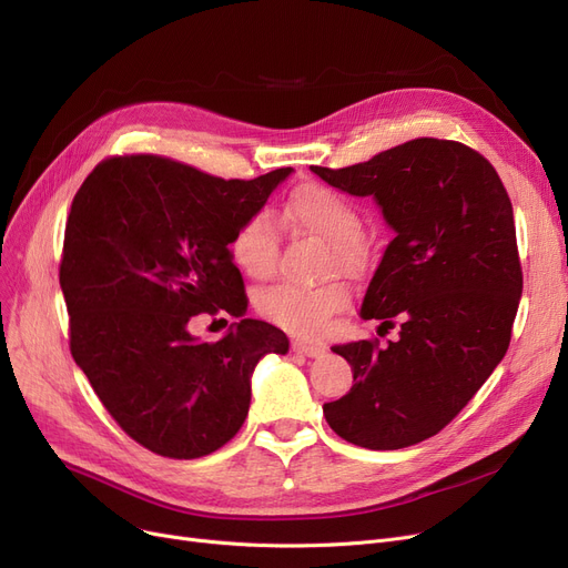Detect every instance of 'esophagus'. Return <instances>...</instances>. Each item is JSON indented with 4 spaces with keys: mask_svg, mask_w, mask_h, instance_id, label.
Listing matches in <instances>:
<instances>
[{
    "mask_svg": "<svg viewBox=\"0 0 568 568\" xmlns=\"http://www.w3.org/2000/svg\"><path fill=\"white\" fill-rule=\"evenodd\" d=\"M292 351L297 355H304V357H320L325 353L323 345L308 343V341H292Z\"/></svg>",
    "mask_w": 568,
    "mask_h": 568,
    "instance_id": "34e87169",
    "label": "esophagus"
}]
</instances>
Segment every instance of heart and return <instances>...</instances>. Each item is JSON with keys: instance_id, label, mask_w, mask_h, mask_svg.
Returning <instances> with one entry per match:
<instances>
[{"instance_id": "heart-1", "label": "heart", "mask_w": 568, "mask_h": 568, "mask_svg": "<svg viewBox=\"0 0 568 568\" xmlns=\"http://www.w3.org/2000/svg\"><path fill=\"white\" fill-rule=\"evenodd\" d=\"M285 220L320 241L329 243L336 264L353 266L362 260L359 209L334 187L320 183H304L290 194L283 211ZM230 257L245 276L266 281L276 268V230L266 213L245 217L230 239ZM351 294L341 283H325L317 287H302L281 283L262 292L257 311L268 323L302 336L317 338L325 334L332 315H336Z\"/></svg>"}]
</instances>
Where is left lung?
<instances>
[{"label":"left lung","mask_w":568,"mask_h":568,"mask_svg":"<svg viewBox=\"0 0 568 568\" xmlns=\"http://www.w3.org/2000/svg\"><path fill=\"white\" fill-rule=\"evenodd\" d=\"M311 169L343 192L374 194L397 232L359 315L399 338L334 345L355 383L323 413L355 446H415L453 423L508 351L523 294L510 196L478 151L434 136Z\"/></svg>","instance_id":"left-lung-1"}]
</instances>
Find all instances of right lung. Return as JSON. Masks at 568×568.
<instances>
[{"mask_svg": "<svg viewBox=\"0 0 568 568\" xmlns=\"http://www.w3.org/2000/svg\"><path fill=\"white\" fill-rule=\"evenodd\" d=\"M290 171L225 181L164 155H111L73 196L60 260L69 351L120 429L155 455L223 448L248 415L257 359L287 353L262 320L243 317L215 343L187 325L245 313L227 245Z\"/></svg>", "mask_w": 568, "mask_h": 568, "instance_id": "right-lung-1", "label": "right lung"}]
</instances>
